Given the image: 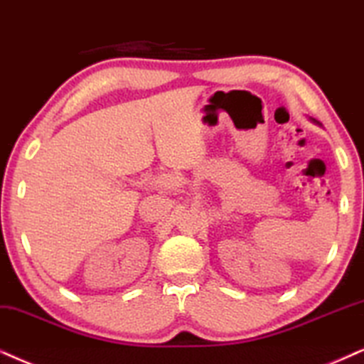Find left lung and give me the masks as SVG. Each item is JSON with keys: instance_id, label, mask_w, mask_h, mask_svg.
<instances>
[{"instance_id": "8db88e82", "label": "left lung", "mask_w": 364, "mask_h": 364, "mask_svg": "<svg viewBox=\"0 0 364 364\" xmlns=\"http://www.w3.org/2000/svg\"><path fill=\"white\" fill-rule=\"evenodd\" d=\"M311 121H312V122H316V121H314V119H311Z\"/></svg>"}]
</instances>
